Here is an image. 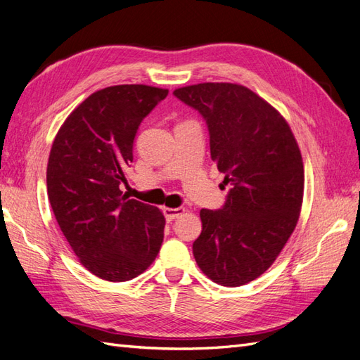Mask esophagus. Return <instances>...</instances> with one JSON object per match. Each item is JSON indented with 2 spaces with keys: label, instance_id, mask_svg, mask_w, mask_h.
Listing matches in <instances>:
<instances>
[{
  "label": "esophagus",
  "instance_id": "1",
  "mask_svg": "<svg viewBox=\"0 0 360 360\" xmlns=\"http://www.w3.org/2000/svg\"><path fill=\"white\" fill-rule=\"evenodd\" d=\"M162 213H164L165 219H167L169 222H170V220L179 217L182 213H186V208H184V207H179V208H169V207H164V208H162Z\"/></svg>",
  "mask_w": 360,
  "mask_h": 360
}]
</instances>
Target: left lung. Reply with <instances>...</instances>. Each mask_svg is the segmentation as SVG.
Listing matches in <instances>:
<instances>
[{
    "label": "left lung",
    "instance_id": "obj_1",
    "mask_svg": "<svg viewBox=\"0 0 360 360\" xmlns=\"http://www.w3.org/2000/svg\"><path fill=\"white\" fill-rule=\"evenodd\" d=\"M199 110L211 160L231 186L220 210H200L196 263L217 284L242 285L268 271L297 226L304 165L284 117L243 85L207 82L173 91Z\"/></svg>",
    "mask_w": 360,
    "mask_h": 360
}]
</instances>
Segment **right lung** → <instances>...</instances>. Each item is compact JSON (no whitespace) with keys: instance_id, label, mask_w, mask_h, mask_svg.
<instances>
[{"instance_id":"add662e5","label":"right lung","mask_w":360,"mask_h":360,"mask_svg":"<svg viewBox=\"0 0 360 360\" xmlns=\"http://www.w3.org/2000/svg\"><path fill=\"white\" fill-rule=\"evenodd\" d=\"M169 94L147 85L96 91L67 117L47 165L49 199L79 262L106 281L143 274L160 252L161 211L120 190L138 126Z\"/></svg>"}]
</instances>
